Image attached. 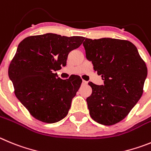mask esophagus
I'll list each match as a JSON object with an SVG mask.
<instances>
[{"label": "esophagus", "instance_id": "34e87169", "mask_svg": "<svg viewBox=\"0 0 151 151\" xmlns=\"http://www.w3.org/2000/svg\"><path fill=\"white\" fill-rule=\"evenodd\" d=\"M82 84H83V85H86V84H87V81H82Z\"/></svg>", "mask_w": 151, "mask_h": 151}]
</instances>
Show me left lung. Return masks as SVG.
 <instances>
[{"label":"left lung","mask_w":151,"mask_h":151,"mask_svg":"<svg viewBox=\"0 0 151 151\" xmlns=\"http://www.w3.org/2000/svg\"><path fill=\"white\" fill-rule=\"evenodd\" d=\"M86 59L104 81L89 82L92 94L86 99L91 117L111 126L124 119L141 99L147 68L132 43L118 39L84 38Z\"/></svg>","instance_id":"left-lung-1"}]
</instances>
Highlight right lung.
I'll return each mask as SVG.
<instances>
[{"label":"right lung","mask_w":151,"mask_h":151,"mask_svg":"<svg viewBox=\"0 0 151 151\" xmlns=\"http://www.w3.org/2000/svg\"><path fill=\"white\" fill-rule=\"evenodd\" d=\"M83 40L47 33L19 44L8 74L17 99L37 119L53 123L67 116L82 80L77 75L62 80L55 71L66 65L69 52Z\"/></svg>","instance_id":"right-lung-1"}]
</instances>
